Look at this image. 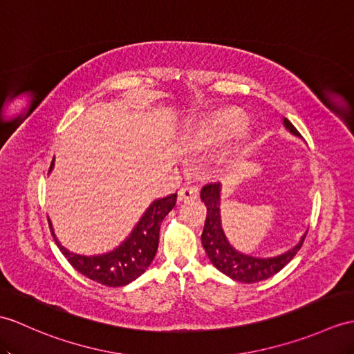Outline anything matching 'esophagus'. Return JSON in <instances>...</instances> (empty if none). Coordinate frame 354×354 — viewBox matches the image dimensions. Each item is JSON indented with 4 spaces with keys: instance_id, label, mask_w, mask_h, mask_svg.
Listing matches in <instances>:
<instances>
[{
    "instance_id": "34e87169",
    "label": "esophagus",
    "mask_w": 354,
    "mask_h": 354,
    "mask_svg": "<svg viewBox=\"0 0 354 354\" xmlns=\"http://www.w3.org/2000/svg\"><path fill=\"white\" fill-rule=\"evenodd\" d=\"M197 197V188L192 187V185H184L180 190L178 192V201L179 202H185L190 199H196Z\"/></svg>"
}]
</instances>
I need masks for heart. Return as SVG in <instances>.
I'll use <instances>...</instances> for the list:
<instances>
[{
	"label": "heart",
	"mask_w": 354,
	"mask_h": 354,
	"mask_svg": "<svg viewBox=\"0 0 354 354\" xmlns=\"http://www.w3.org/2000/svg\"><path fill=\"white\" fill-rule=\"evenodd\" d=\"M244 114L236 109L220 110L202 118L190 133V145L194 149H208L223 142L243 127Z\"/></svg>",
	"instance_id": "heart-1"
}]
</instances>
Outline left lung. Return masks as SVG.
Returning a JSON list of instances; mask_svg holds the SVG:
<instances>
[{"mask_svg": "<svg viewBox=\"0 0 354 354\" xmlns=\"http://www.w3.org/2000/svg\"><path fill=\"white\" fill-rule=\"evenodd\" d=\"M283 127L295 137H300V133L294 128L292 123L283 118ZM220 196H221V184L211 183L203 185L201 190V199L207 205V220L202 232V244L207 252L209 261L212 262L218 271L234 279L236 282L243 283H254L264 281L273 274L279 273L288 262L295 257L301 248L303 241L308 232L301 235L300 241L292 249L286 250L276 257L259 258L253 254H245L234 249L231 243L221 227V216H220Z\"/></svg>", "mask_w": 354, "mask_h": 354, "instance_id": "left-lung-1", "label": "left lung"}]
</instances>
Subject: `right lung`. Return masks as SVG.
I'll list each match as a JSON object with an SVG mask.
<instances>
[{
    "label": "right lung",
    "mask_w": 354,
    "mask_h": 354,
    "mask_svg": "<svg viewBox=\"0 0 354 354\" xmlns=\"http://www.w3.org/2000/svg\"><path fill=\"white\" fill-rule=\"evenodd\" d=\"M54 167V160L51 162L49 171ZM176 193L169 194L161 199L153 201L145 214L140 217L138 223L134 226L131 234L123 240L116 249L106 253L92 254H78L63 248L62 243L57 240L54 234L51 220L48 218L49 229L54 236L57 248L69 261V264L80 271L81 274L92 279V281L106 285V286H125L129 282L136 281L142 276L151 262L155 258L160 241V226L169 212L174 209L176 203Z\"/></svg>",
    "instance_id": "right-lung-1"
}]
</instances>
